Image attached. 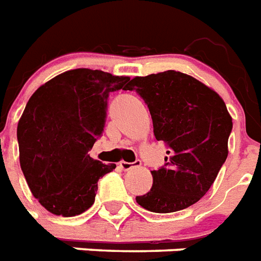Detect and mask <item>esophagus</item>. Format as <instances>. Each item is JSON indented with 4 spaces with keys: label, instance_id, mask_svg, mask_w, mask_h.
<instances>
[{
    "label": "esophagus",
    "instance_id": "obj_1",
    "mask_svg": "<svg viewBox=\"0 0 261 261\" xmlns=\"http://www.w3.org/2000/svg\"><path fill=\"white\" fill-rule=\"evenodd\" d=\"M142 165V162L139 160H136L135 162H125V161H121L119 162V166H121V169L122 170H130L133 168H136V166Z\"/></svg>",
    "mask_w": 261,
    "mask_h": 261
}]
</instances>
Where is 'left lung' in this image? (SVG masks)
<instances>
[{
  "mask_svg": "<svg viewBox=\"0 0 261 261\" xmlns=\"http://www.w3.org/2000/svg\"><path fill=\"white\" fill-rule=\"evenodd\" d=\"M126 89L144 100L154 136L168 147L165 165L151 170L152 187L136 202L155 213L191 206L211 189L228 155L232 119L224 101L202 82L175 70L135 77Z\"/></svg>",
  "mask_w": 261,
  "mask_h": 261,
  "instance_id": "obj_1",
  "label": "left lung"
}]
</instances>
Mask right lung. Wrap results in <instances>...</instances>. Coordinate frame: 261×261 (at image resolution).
<instances>
[{"label": "right lung", "mask_w": 261, "mask_h": 261, "mask_svg": "<svg viewBox=\"0 0 261 261\" xmlns=\"http://www.w3.org/2000/svg\"><path fill=\"white\" fill-rule=\"evenodd\" d=\"M128 77L70 70L33 93L17 125L20 166L31 193L54 215H81L95 202L97 181L115 169L89 156L105 130L111 92Z\"/></svg>", "instance_id": "1"}]
</instances>
